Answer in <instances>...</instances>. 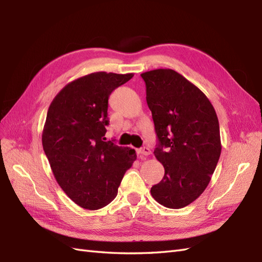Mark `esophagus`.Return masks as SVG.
I'll return each instance as SVG.
<instances>
[{"instance_id":"34e87169","label":"esophagus","mask_w":262,"mask_h":262,"mask_svg":"<svg viewBox=\"0 0 262 262\" xmlns=\"http://www.w3.org/2000/svg\"><path fill=\"white\" fill-rule=\"evenodd\" d=\"M138 154L140 155H149L151 154V149H149V147H147V146H144V147H142V148H138Z\"/></svg>"}]
</instances>
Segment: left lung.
Returning <instances> with one entry per match:
<instances>
[{
  "mask_svg": "<svg viewBox=\"0 0 262 262\" xmlns=\"http://www.w3.org/2000/svg\"><path fill=\"white\" fill-rule=\"evenodd\" d=\"M141 76L158 136L154 155L164 166L151 194L168 208L186 207L204 192L219 162V119L208 98L178 72L159 69Z\"/></svg>",
  "mask_w": 262,
  "mask_h": 262,
  "instance_id": "8db88e82",
  "label": "left lung"
}]
</instances>
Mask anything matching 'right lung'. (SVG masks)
<instances>
[{
	"mask_svg": "<svg viewBox=\"0 0 262 262\" xmlns=\"http://www.w3.org/2000/svg\"><path fill=\"white\" fill-rule=\"evenodd\" d=\"M134 76L107 72L82 76L59 91L49 105L42 147L55 179L73 202L99 209L113 202L135 149L105 141L108 99Z\"/></svg>",
	"mask_w": 262,
	"mask_h": 262,
	"instance_id": "obj_1",
	"label": "right lung"
}]
</instances>
